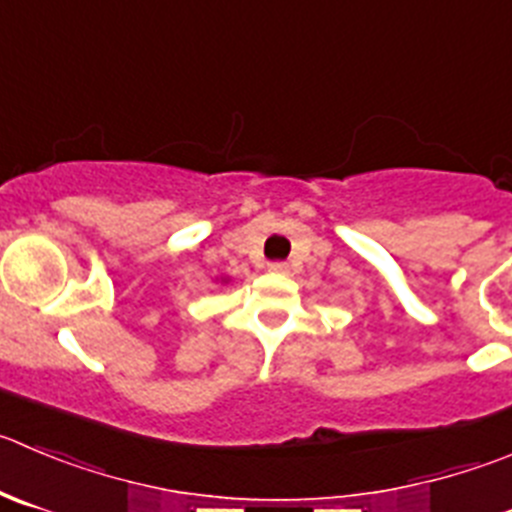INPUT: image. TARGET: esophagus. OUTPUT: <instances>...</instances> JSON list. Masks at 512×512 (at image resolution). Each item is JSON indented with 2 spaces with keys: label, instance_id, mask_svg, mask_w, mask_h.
Segmentation results:
<instances>
[{
  "label": "esophagus",
  "instance_id": "34e87169",
  "mask_svg": "<svg viewBox=\"0 0 512 512\" xmlns=\"http://www.w3.org/2000/svg\"><path fill=\"white\" fill-rule=\"evenodd\" d=\"M269 271L271 274H286V271H289V264H284V261H274V264H269Z\"/></svg>",
  "mask_w": 512,
  "mask_h": 512
}]
</instances>
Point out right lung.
<instances>
[{
    "label": "right lung",
    "instance_id": "1",
    "mask_svg": "<svg viewBox=\"0 0 512 512\" xmlns=\"http://www.w3.org/2000/svg\"><path fill=\"white\" fill-rule=\"evenodd\" d=\"M228 281H231L228 276H221V284H228Z\"/></svg>",
    "mask_w": 512,
    "mask_h": 512
}]
</instances>
